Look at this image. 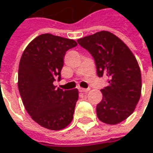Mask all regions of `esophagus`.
Wrapping results in <instances>:
<instances>
[{
  "mask_svg": "<svg viewBox=\"0 0 153 153\" xmlns=\"http://www.w3.org/2000/svg\"><path fill=\"white\" fill-rule=\"evenodd\" d=\"M89 89L90 88H80L79 90L80 91V92H83V93H87L88 91H89Z\"/></svg>",
  "mask_w": 153,
  "mask_h": 153,
  "instance_id": "34e87169",
  "label": "esophagus"
}]
</instances>
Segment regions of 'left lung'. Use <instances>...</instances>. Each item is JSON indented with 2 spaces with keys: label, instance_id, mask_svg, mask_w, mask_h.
<instances>
[{
  "label": "left lung",
  "instance_id": "1",
  "mask_svg": "<svg viewBox=\"0 0 153 153\" xmlns=\"http://www.w3.org/2000/svg\"><path fill=\"white\" fill-rule=\"evenodd\" d=\"M77 42L94 57L97 75L108 78V86L101 89L102 101L97 105V118L110 125L125 120L141 97L142 78L137 58L120 38L107 31Z\"/></svg>",
  "mask_w": 153,
  "mask_h": 153
}]
</instances>
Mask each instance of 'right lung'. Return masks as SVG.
<instances>
[{
  "label": "right lung",
  "instance_id": "right-lung-1",
  "mask_svg": "<svg viewBox=\"0 0 153 153\" xmlns=\"http://www.w3.org/2000/svg\"><path fill=\"white\" fill-rule=\"evenodd\" d=\"M74 40L44 33L33 39L23 52L18 68V90L28 114L40 126L61 130L73 120L78 89L56 88L66 51Z\"/></svg>",
  "mask_w": 153,
  "mask_h": 153
}]
</instances>
